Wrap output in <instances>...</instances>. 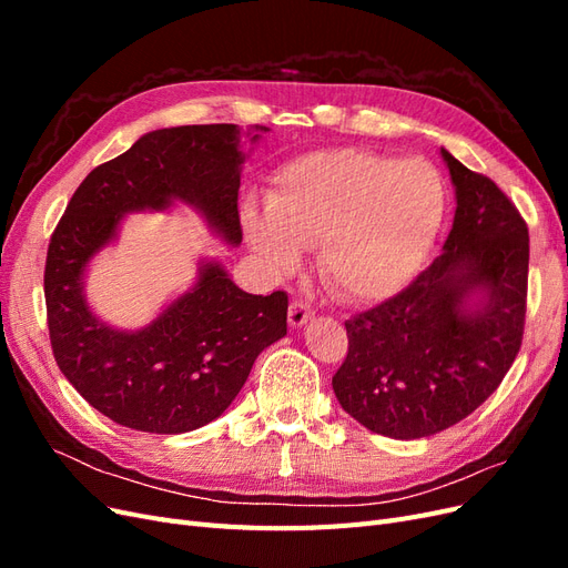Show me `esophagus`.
<instances>
[{
	"label": "esophagus",
	"instance_id": "34e87169",
	"mask_svg": "<svg viewBox=\"0 0 568 568\" xmlns=\"http://www.w3.org/2000/svg\"><path fill=\"white\" fill-rule=\"evenodd\" d=\"M315 315V311L305 301H291L288 305V324L291 326H303L307 320Z\"/></svg>",
	"mask_w": 568,
	"mask_h": 568
}]
</instances>
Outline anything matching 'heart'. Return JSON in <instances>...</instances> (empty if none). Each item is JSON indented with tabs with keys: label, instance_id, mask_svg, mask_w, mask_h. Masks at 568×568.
Returning a JSON list of instances; mask_svg holds the SVG:
<instances>
[{
	"label": "heart",
	"instance_id": "1",
	"mask_svg": "<svg viewBox=\"0 0 568 568\" xmlns=\"http://www.w3.org/2000/svg\"><path fill=\"white\" fill-rule=\"evenodd\" d=\"M443 209L434 165L365 149H329L280 170L267 215L246 213V234L280 274L298 267V248H317V274L334 296L376 303L415 277Z\"/></svg>",
	"mask_w": 568,
	"mask_h": 568
}]
</instances>
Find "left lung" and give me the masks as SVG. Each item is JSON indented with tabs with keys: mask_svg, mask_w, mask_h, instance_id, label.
<instances>
[{
	"mask_svg": "<svg viewBox=\"0 0 568 568\" xmlns=\"http://www.w3.org/2000/svg\"><path fill=\"white\" fill-rule=\"evenodd\" d=\"M457 211L443 253L400 294L346 322L348 353L332 386L365 428L398 440L469 417L519 355L528 296V227L490 178L443 149ZM476 287L485 305L463 301Z\"/></svg>",
	"mask_w": 568,
	"mask_h": 568,
	"instance_id": "obj_1",
	"label": "left lung"
}]
</instances>
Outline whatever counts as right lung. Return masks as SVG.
<instances>
[{
    "label": "right lung",
    "mask_w": 568,
    "mask_h": 568,
    "mask_svg": "<svg viewBox=\"0 0 568 568\" xmlns=\"http://www.w3.org/2000/svg\"><path fill=\"white\" fill-rule=\"evenodd\" d=\"M242 163L236 125L149 132L82 180L49 239L51 351L82 398L120 426L184 434L213 422L246 384L255 357L286 334L284 291L246 294L217 263L205 265L199 284L142 332L111 329L82 298V272L123 213L161 211L180 199L203 211L230 244H242Z\"/></svg>",
    "instance_id": "obj_1"
}]
</instances>
